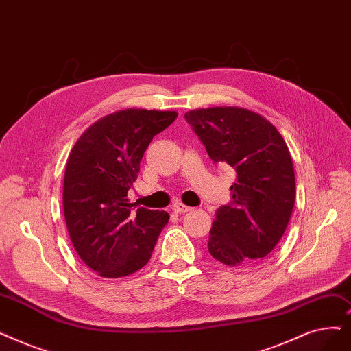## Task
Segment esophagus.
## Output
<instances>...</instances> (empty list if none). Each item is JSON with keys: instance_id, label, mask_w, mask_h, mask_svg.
I'll return each mask as SVG.
<instances>
[{"instance_id": "1", "label": "esophagus", "mask_w": 351, "mask_h": 351, "mask_svg": "<svg viewBox=\"0 0 351 351\" xmlns=\"http://www.w3.org/2000/svg\"><path fill=\"white\" fill-rule=\"evenodd\" d=\"M172 210H173L175 213H184V212L192 210V208H191V206H186V205H184V204H180V202H175V204L172 205Z\"/></svg>"}]
</instances>
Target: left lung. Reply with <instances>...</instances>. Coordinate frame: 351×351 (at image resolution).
I'll use <instances>...</instances> for the list:
<instances>
[{
  "instance_id": "obj_1",
  "label": "left lung",
  "mask_w": 351,
  "mask_h": 351,
  "mask_svg": "<svg viewBox=\"0 0 351 351\" xmlns=\"http://www.w3.org/2000/svg\"><path fill=\"white\" fill-rule=\"evenodd\" d=\"M213 163L235 172L231 201L217 210L208 251L228 265L264 261L282 238L295 201L293 159L282 136L252 110L223 106L185 114Z\"/></svg>"
}]
</instances>
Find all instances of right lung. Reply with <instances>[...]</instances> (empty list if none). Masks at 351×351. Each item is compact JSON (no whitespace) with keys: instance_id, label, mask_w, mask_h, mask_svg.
I'll return each instance as SVG.
<instances>
[{"instance_id":"1","label":"right lung","mask_w":351,"mask_h":351,"mask_svg":"<svg viewBox=\"0 0 351 351\" xmlns=\"http://www.w3.org/2000/svg\"><path fill=\"white\" fill-rule=\"evenodd\" d=\"M176 117L172 110H119L87 128L70 152L63 185L67 231L82 261L100 277L143 268L169 221L165 210L132 212L128 192L154 136Z\"/></svg>"}]
</instances>
